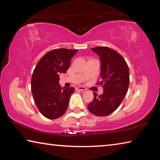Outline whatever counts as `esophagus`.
<instances>
[{"mask_svg": "<svg viewBox=\"0 0 160 160\" xmlns=\"http://www.w3.org/2000/svg\"><path fill=\"white\" fill-rule=\"evenodd\" d=\"M76 89H77L78 90H80V91H86L87 90L86 88H85V87H82V86L78 87Z\"/></svg>", "mask_w": 160, "mask_h": 160, "instance_id": "obj_1", "label": "esophagus"}]
</instances>
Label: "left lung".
Instances as JSON below:
<instances>
[{
  "label": "left lung",
  "instance_id": "1",
  "mask_svg": "<svg viewBox=\"0 0 160 160\" xmlns=\"http://www.w3.org/2000/svg\"><path fill=\"white\" fill-rule=\"evenodd\" d=\"M92 50L100 56L102 80L97 85L103 87L104 92L100 95L94 92L88 109L95 116H108L120 106L128 92L129 69L123 56L112 48L97 47Z\"/></svg>",
  "mask_w": 160,
  "mask_h": 160
}]
</instances>
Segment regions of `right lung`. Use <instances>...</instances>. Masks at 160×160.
I'll return each instance as SVG.
<instances>
[{"instance_id": "add662e5", "label": "right lung", "mask_w": 160, "mask_h": 160, "mask_svg": "<svg viewBox=\"0 0 160 160\" xmlns=\"http://www.w3.org/2000/svg\"><path fill=\"white\" fill-rule=\"evenodd\" d=\"M78 50L56 48L48 51L38 62L31 80V90L38 109L48 119H56L66 113L72 87L61 89L59 74L69 68L70 60Z\"/></svg>"}]
</instances>
